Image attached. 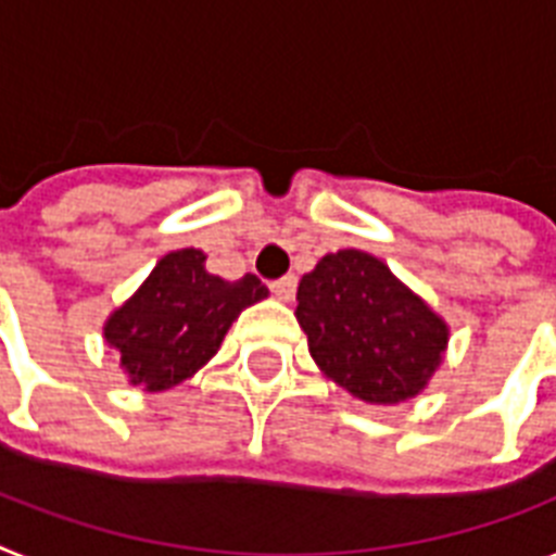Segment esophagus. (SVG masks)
Here are the masks:
<instances>
[{"mask_svg": "<svg viewBox=\"0 0 556 556\" xmlns=\"http://www.w3.org/2000/svg\"><path fill=\"white\" fill-rule=\"evenodd\" d=\"M270 291H274V296L282 302H291L293 293H296V277H282L277 279V282H270Z\"/></svg>", "mask_w": 556, "mask_h": 556, "instance_id": "esophagus-1", "label": "esophagus"}]
</instances>
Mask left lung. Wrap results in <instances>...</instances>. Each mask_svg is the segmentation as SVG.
<instances>
[{
	"mask_svg": "<svg viewBox=\"0 0 556 556\" xmlns=\"http://www.w3.org/2000/svg\"><path fill=\"white\" fill-rule=\"evenodd\" d=\"M296 323L319 371L368 405L422 394L448 349V323L374 254H325L296 288Z\"/></svg>",
	"mask_w": 556,
	"mask_h": 556,
	"instance_id": "8db88e82",
	"label": "left lung"
}]
</instances>
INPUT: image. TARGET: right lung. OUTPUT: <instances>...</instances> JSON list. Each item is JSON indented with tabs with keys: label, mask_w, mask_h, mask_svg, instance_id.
I'll use <instances>...</instances> for the list:
<instances>
[{
	"label": "right lung",
	"mask_w": 556,
	"mask_h": 556,
	"mask_svg": "<svg viewBox=\"0 0 556 556\" xmlns=\"http://www.w3.org/2000/svg\"><path fill=\"white\" fill-rule=\"evenodd\" d=\"M205 260L200 248L165 254L102 325L130 386L160 394L193 377L219 351L233 319L268 296L254 274L228 282L207 274Z\"/></svg>",
	"instance_id": "add662e5"
}]
</instances>
